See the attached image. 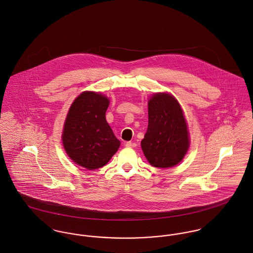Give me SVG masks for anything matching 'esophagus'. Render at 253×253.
Returning <instances> with one entry per match:
<instances>
[{
  "instance_id": "obj_1",
  "label": "esophagus",
  "mask_w": 253,
  "mask_h": 253,
  "mask_svg": "<svg viewBox=\"0 0 253 253\" xmlns=\"http://www.w3.org/2000/svg\"><path fill=\"white\" fill-rule=\"evenodd\" d=\"M135 146H136L135 143H132V142H130V141L126 142V147H127V148H134Z\"/></svg>"
}]
</instances>
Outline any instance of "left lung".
I'll use <instances>...</instances> for the list:
<instances>
[{"label":"left lung","instance_id":"left-lung-1","mask_svg":"<svg viewBox=\"0 0 253 253\" xmlns=\"http://www.w3.org/2000/svg\"><path fill=\"white\" fill-rule=\"evenodd\" d=\"M188 124L170 92H156L148 100V128L141 148L148 163L159 169L178 165L190 147Z\"/></svg>","mask_w":253,"mask_h":253}]
</instances>
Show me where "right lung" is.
<instances>
[{"label": "right lung", "instance_id": "1", "mask_svg": "<svg viewBox=\"0 0 253 253\" xmlns=\"http://www.w3.org/2000/svg\"><path fill=\"white\" fill-rule=\"evenodd\" d=\"M109 104L106 95L85 90L74 99L65 118L63 148L73 163L88 170L105 166L121 146L106 121Z\"/></svg>", "mask_w": 253, "mask_h": 253}]
</instances>
